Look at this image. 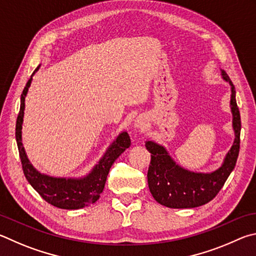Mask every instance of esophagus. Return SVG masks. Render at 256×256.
Returning <instances> with one entry per match:
<instances>
[{"label": "esophagus", "instance_id": "1", "mask_svg": "<svg viewBox=\"0 0 256 256\" xmlns=\"http://www.w3.org/2000/svg\"><path fill=\"white\" fill-rule=\"evenodd\" d=\"M147 127H148V122L145 116H138V118L135 120V128L140 129V130H146Z\"/></svg>", "mask_w": 256, "mask_h": 256}]
</instances>
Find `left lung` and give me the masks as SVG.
<instances>
[{
  "mask_svg": "<svg viewBox=\"0 0 256 256\" xmlns=\"http://www.w3.org/2000/svg\"><path fill=\"white\" fill-rule=\"evenodd\" d=\"M222 78L230 85V111L235 140L225 156L222 166L210 173L192 172L176 163L164 146L146 140L150 153V165L147 173L152 196L158 204L168 208H196L212 201L225 184L236 165L240 153V114L236 103L234 84L227 73L220 70Z\"/></svg>",
  "mask_w": 256,
  "mask_h": 256,
  "instance_id": "1",
  "label": "left lung"
}]
</instances>
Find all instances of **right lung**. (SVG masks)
<instances>
[{
	"instance_id": "obj_1",
	"label": "right lung",
	"mask_w": 256,
	"mask_h": 256,
	"mask_svg": "<svg viewBox=\"0 0 256 256\" xmlns=\"http://www.w3.org/2000/svg\"><path fill=\"white\" fill-rule=\"evenodd\" d=\"M34 70L21 94L20 111L16 124V140L26 178L31 186L42 196L48 204L60 209H80L96 202L104 189L106 176L114 160L130 146V137L127 132L119 134L114 142L106 150L104 155L94 165L91 172L82 178H55L40 173L34 168L26 156L22 144V124L24 116V101L26 93L32 82V76L39 70Z\"/></svg>"
}]
</instances>
